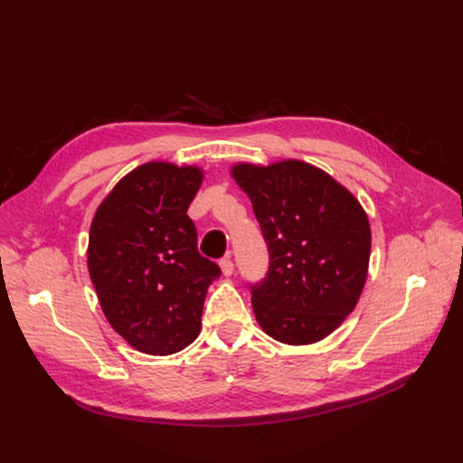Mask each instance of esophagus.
I'll list each match as a JSON object with an SVG mask.
<instances>
[{
    "label": "esophagus",
    "instance_id": "esophagus-1",
    "mask_svg": "<svg viewBox=\"0 0 463 463\" xmlns=\"http://www.w3.org/2000/svg\"><path fill=\"white\" fill-rule=\"evenodd\" d=\"M220 269L223 272V276H232L233 274V260L228 257V259H222L220 260Z\"/></svg>",
    "mask_w": 463,
    "mask_h": 463
}]
</instances>
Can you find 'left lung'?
Instances as JSON below:
<instances>
[{
    "label": "left lung",
    "instance_id": "left-lung-1",
    "mask_svg": "<svg viewBox=\"0 0 463 463\" xmlns=\"http://www.w3.org/2000/svg\"><path fill=\"white\" fill-rule=\"evenodd\" d=\"M232 177L253 204L270 264L250 286L260 328L270 338L320 342L355 309L371 257V226L338 181L301 160L235 164Z\"/></svg>",
    "mask_w": 463,
    "mask_h": 463
}]
</instances>
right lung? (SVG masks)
<instances>
[{
    "label": "right lung",
    "mask_w": 463,
    "mask_h": 463,
    "mask_svg": "<svg viewBox=\"0 0 463 463\" xmlns=\"http://www.w3.org/2000/svg\"><path fill=\"white\" fill-rule=\"evenodd\" d=\"M201 184L197 165L143 164L111 189L90 223L98 301L111 328L148 355L177 354L197 338L208 286L220 278L187 216Z\"/></svg>",
    "instance_id": "add662e5"
}]
</instances>
